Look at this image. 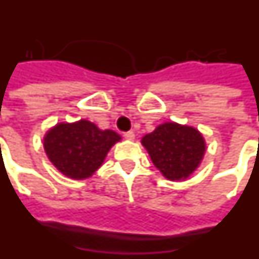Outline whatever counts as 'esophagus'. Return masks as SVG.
Segmentation results:
<instances>
[{"label": "esophagus", "mask_w": 259, "mask_h": 259, "mask_svg": "<svg viewBox=\"0 0 259 259\" xmlns=\"http://www.w3.org/2000/svg\"><path fill=\"white\" fill-rule=\"evenodd\" d=\"M123 137H125L126 140L133 141L134 140V132H132V130H130V132H125V133H123Z\"/></svg>", "instance_id": "34e87169"}]
</instances>
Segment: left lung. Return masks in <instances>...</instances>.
Instances as JSON below:
<instances>
[{
  "label": "left lung",
  "instance_id": "obj_1",
  "mask_svg": "<svg viewBox=\"0 0 259 259\" xmlns=\"http://www.w3.org/2000/svg\"><path fill=\"white\" fill-rule=\"evenodd\" d=\"M151 160L170 180L186 179L196 170L205 151L201 134L193 127L168 122L142 138Z\"/></svg>",
  "mask_w": 259,
  "mask_h": 259
}]
</instances>
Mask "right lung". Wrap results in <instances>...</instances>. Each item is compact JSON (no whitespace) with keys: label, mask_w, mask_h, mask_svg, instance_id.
I'll use <instances>...</instances> for the list:
<instances>
[{"label":"right lung","mask_w":259,"mask_h":259,"mask_svg":"<svg viewBox=\"0 0 259 259\" xmlns=\"http://www.w3.org/2000/svg\"><path fill=\"white\" fill-rule=\"evenodd\" d=\"M119 140L113 130H100L95 123L81 119L50 130L45 150L60 172L72 179H84L103 164L110 147Z\"/></svg>","instance_id":"1"}]
</instances>
